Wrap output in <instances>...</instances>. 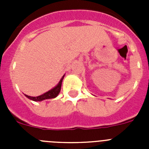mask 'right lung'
<instances>
[{"instance_id": "obj_1", "label": "right lung", "mask_w": 149, "mask_h": 149, "mask_svg": "<svg viewBox=\"0 0 149 149\" xmlns=\"http://www.w3.org/2000/svg\"><path fill=\"white\" fill-rule=\"evenodd\" d=\"M63 77H64V75L63 76V77L61 78V80H60V81L59 82V84H57V86H55L54 89H51V90H49L48 92H47V93H44V94L42 95L37 96V97H31V96L25 95V96L34 101H41L45 99H51V98H56V96L58 95L59 93H60V89H61L62 81H63Z\"/></svg>"}]
</instances>
